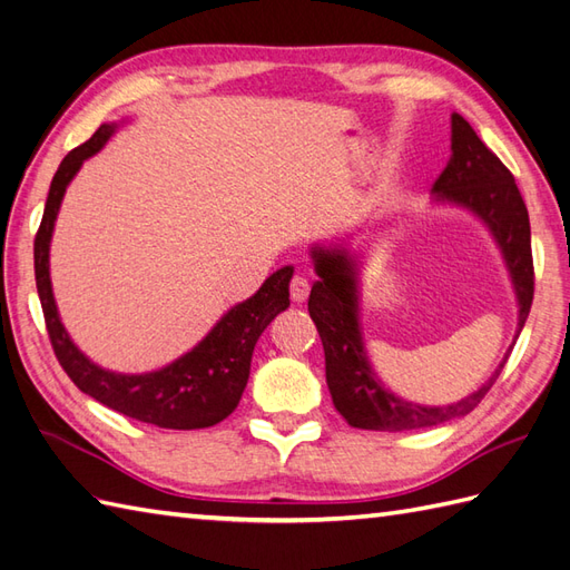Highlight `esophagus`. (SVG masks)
I'll return each instance as SVG.
<instances>
[{
  "mask_svg": "<svg viewBox=\"0 0 570 570\" xmlns=\"http://www.w3.org/2000/svg\"><path fill=\"white\" fill-rule=\"evenodd\" d=\"M289 297H293L295 304H302L309 297V281L304 275H295L293 283H289Z\"/></svg>",
  "mask_w": 570,
  "mask_h": 570,
  "instance_id": "obj_1",
  "label": "esophagus"
}]
</instances>
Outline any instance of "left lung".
Listing matches in <instances>:
<instances>
[{
  "label": "left lung",
  "mask_w": 570,
  "mask_h": 570,
  "mask_svg": "<svg viewBox=\"0 0 570 570\" xmlns=\"http://www.w3.org/2000/svg\"><path fill=\"white\" fill-rule=\"evenodd\" d=\"M433 200L450 203L474 213L501 248L512 289L518 297V333L530 316L534 297V266L530 215L505 164L481 142L474 128L452 114V157L433 184ZM318 281L312 285L309 316L324 343L326 384L333 406L353 428L363 430H419L462 419L474 411L501 374V365L474 394L448 406L411 404L386 390L372 370L360 326V261L345 246H312Z\"/></svg>",
  "instance_id": "1"
}]
</instances>
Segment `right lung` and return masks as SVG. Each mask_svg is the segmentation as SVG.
<instances>
[{"label": "right lung", "mask_w": 570, "mask_h": 570, "mask_svg": "<svg viewBox=\"0 0 570 570\" xmlns=\"http://www.w3.org/2000/svg\"><path fill=\"white\" fill-rule=\"evenodd\" d=\"M116 130L118 122H104L85 145L62 159L58 174L52 176L43 222L36 234V287L52 351L81 392L128 419L171 430L210 428L237 409L252 372L256 341L273 318L289 307V281L295 268L275 271L254 297L239 302L222 316L196 348L161 370L122 374L91 363L60 322L50 283V239L69 180L77 176L81 164L101 151Z\"/></svg>", "instance_id": "obj_1"}]
</instances>
